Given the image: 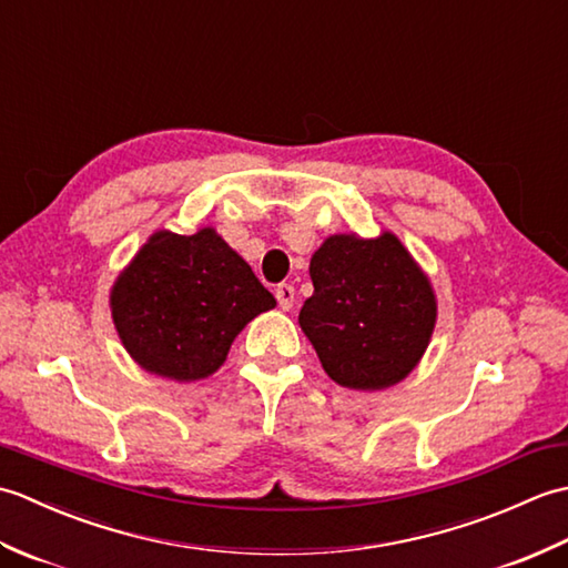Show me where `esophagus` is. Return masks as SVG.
<instances>
[{"label": "esophagus", "instance_id": "obj_1", "mask_svg": "<svg viewBox=\"0 0 568 568\" xmlns=\"http://www.w3.org/2000/svg\"><path fill=\"white\" fill-rule=\"evenodd\" d=\"M275 297H277V305L283 310H293L295 305V287L291 283H281L275 287Z\"/></svg>", "mask_w": 568, "mask_h": 568}]
</instances>
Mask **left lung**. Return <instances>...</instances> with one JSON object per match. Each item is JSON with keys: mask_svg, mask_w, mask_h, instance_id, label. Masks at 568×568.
Listing matches in <instances>:
<instances>
[{"mask_svg": "<svg viewBox=\"0 0 568 568\" xmlns=\"http://www.w3.org/2000/svg\"><path fill=\"white\" fill-rule=\"evenodd\" d=\"M310 277L315 293L300 310V327L332 381L383 390L417 366L437 300L400 239L334 234L312 256Z\"/></svg>", "mask_w": 568, "mask_h": 568, "instance_id": "1", "label": "left lung"}]
</instances>
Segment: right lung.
<instances>
[{
  "label": "right lung",
  "mask_w": 568,
  "mask_h": 568,
  "mask_svg": "<svg viewBox=\"0 0 568 568\" xmlns=\"http://www.w3.org/2000/svg\"><path fill=\"white\" fill-rule=\"evenodd\" d=\"M112 320L129 356L171 381L220 368L236 334L275 297L251 265L204 226L192 236L155 232L116 277Z\"/></svg>",
  "instance_id": "1"
}]
</instances>
